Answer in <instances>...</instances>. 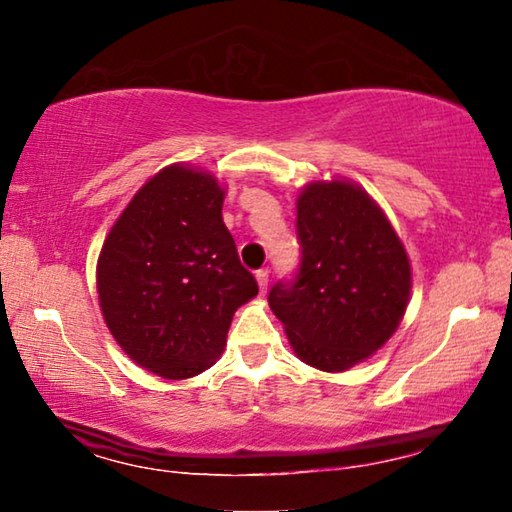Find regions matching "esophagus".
Masks as SVG:
<instances>
[{
  "label": "esophagus",
  "instance_id": "obj_1",
  "mask_svg": "<svg viewBox=\"0 0 512 512\" xmlns=\"http://www.w3.org/2000/svg\"><path fill=\"white\" fill-rule=\"evenodd\" d=\"M255 277H257L259 291L266 293V287H268V271H266V268H259V271L255 273Z\"/></svg>",
  "mask_w": 512,
  "mask_h": 512
}]
</instances>
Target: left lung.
Returning <instances> with one entry per match:
<instances>
[{
  "mask_svg": "<svg viewBox=\"0 0 512 512\" xmlns=\"http://www.w3.org/2000/svg\"><path fill=\"white\" fill-rule=\"evenodd\" d=\"M298 273L268 305L300 361L343 372L391 336L409 305L411 264L381 207L348 180H318L298 196Z\"/></svg>",
  "mask_w": 512,
  "mask_h": 512,
  "instance_id": "1",
  "label": "left lung"
}]
</instances>
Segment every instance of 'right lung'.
Here are the masks:
<instances>
[{
    "instance_id": "1",
    "label": "right lung",
    "mask_w": 512,
    "mask_h": 512,
    "mask_svg": "<svg viewBox=\"0 0 512 512\" xmlns=\"http://www.w3.org/2000/svg\"><path fill=\"white\" fill-rule=\"evenodd\" d=\"M212 173L171 164L126 205L97 264L101 314L137 366L164 379L221 357L237 307L257 296L225 228Z\"/></svg>"
}]
</instances>
